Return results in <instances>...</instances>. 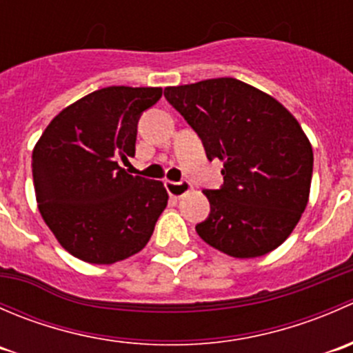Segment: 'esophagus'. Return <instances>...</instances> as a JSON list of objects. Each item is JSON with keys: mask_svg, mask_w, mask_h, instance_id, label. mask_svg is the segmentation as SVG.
I'll list each match as a JSON object with an SVG mask.
<instances>
[{"mask_svg": "<svg viewBox=\"0 0 353 353\" xmlns=\"http://www.w3.org/2000/svg\"><path fill=\"white\" fill-rule=\"evenodd\" d=\"M167 193L172 198H181L183 194H186L191 190L190 181H179V183H174V181H165Z\"/></svg>", "mask_w": 353, "mask_h": 353, "instance_id": "obj_1", "label": "esophagus"}]
</instances>
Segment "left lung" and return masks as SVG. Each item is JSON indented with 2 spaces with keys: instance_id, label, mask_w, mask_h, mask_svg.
<instances>
[{
  "instance_id": "1",
  "label": "left lung",
  "mask_w": 353,
  "mask_h": 353,
  "mask_svg": "<svg viewBox=\"0 0 353 353\" xmlns=\"http://www.w3.org/2000/svg\"><path fill=\"white\" fill-rule=\"evenodd\" d=\"M167 102L223 162L220 190H205L210 215L198 236L234 258L279 248L307 206L312 147L276 99L236 78L167 87Z\"/></svg>"
}]
</instances>
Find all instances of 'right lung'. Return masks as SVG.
Listing matches in <instances>:
<instances>
[{
    "label": "right lung",
    "mask_w": 353,
    "mask_h": 353,
    "mask_svg": "<svg viewBox=\"0 0 353 353\" xmlns=\"http://www.w3.org/2000/svg\"><path fill=\"white\" fill-rule=\"evenodd\" d=\"M160 97V87L101 88L63 109L35 143L39 212L74 258L112 265L150 241L169 194L119 160L134 157L138 119Z\"/></svg>",
    "instance_id": "1"
}]
</instances>
